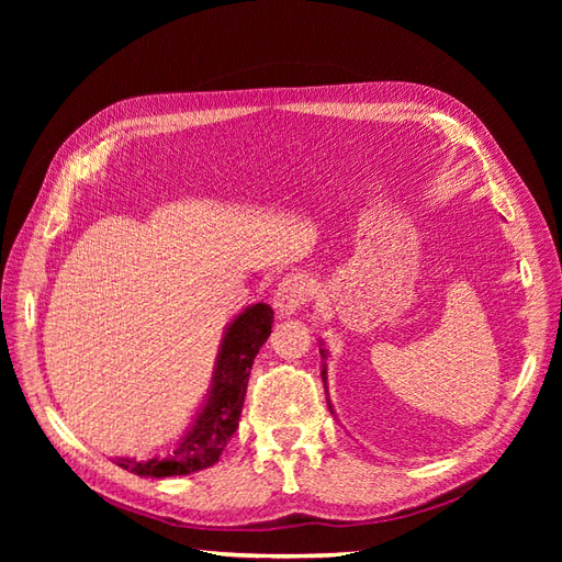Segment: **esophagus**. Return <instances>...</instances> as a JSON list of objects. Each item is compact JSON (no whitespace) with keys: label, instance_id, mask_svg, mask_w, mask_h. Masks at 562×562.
<instances>
[{"label":"esophagus","instance_id":"obj_1","mask_svg":"<svg viewBox=\"0 0 562 562\" xmlns=\"http://www.w3.org/2000/svg\"><path fill=\"white\" fill-rule=\"evenodd\" d=\"M310 293H312V281L307 277L302 274L285 277L274 291V310L281 316H291L297 310H302V304L310 300Z\"/></svg>","mask_w":562,"mask_h":562}]
</instances>
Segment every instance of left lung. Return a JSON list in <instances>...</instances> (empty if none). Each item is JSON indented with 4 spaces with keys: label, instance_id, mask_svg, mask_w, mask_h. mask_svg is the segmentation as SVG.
Instances as JSON below:
<instances>
[{
    "label": "left lung",
    "instance_id": "8db88e82",
    "mask_svg": "<svg viewBox=\"0 0 562 562\" xmlns=\"http://www.w3.org/2000/svg\"><path fill=\"white\" fill-rule=\"evenodd\" d=\"M323 375H326V370H323ZM323 382H326V378H323ZM328 407H330V403H328ZM330 411H333V407H330Z\"/></svg>",
    "mask_w": 562,
    "mask_h": 562
}]
</instances>
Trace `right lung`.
Masks as SVG:
<instances>
[{"label": "right lung", "instance_id": "obj_1", "mask_svg": "<svg viewBox=\"0 0 562 562\" xmlns=\"http://www.w3.org/2000/svg\"><path fill=\"white\" fill-rule=\"evenodd\" d=\"M271 323H274V310L262 302L252 304L234 318L217 356L211 398L192 431L184 436L171 457L149 459V462L116 459V464L138 475H151V479L184 475L213 467L239 427L250 368L260 347L267 342Z\"/></svg>", "mask_w": 562, "mask_h": 562}]
</instances>
